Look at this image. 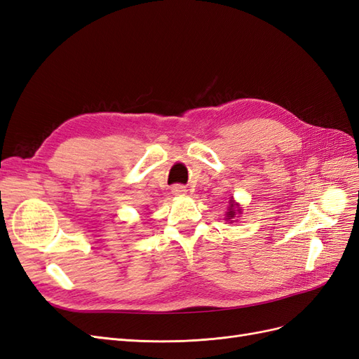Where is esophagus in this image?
Wrapping results in <instances>:
<instances>
[{
	"instance_id": "obj_1",
	"label": "esophagus",
	"mask_w": 359,
	"mask_h": 359,
	"mask_svg": "<svg viewBox=\"0 0 359 359\" xmlns=\"http://www.w3.org/2000/svg\"><path fill=\"white\" fill-rule=\"evenodd\" d=\"M186 193H187V189L181 186V184H177V186L172 187V194H175V196H184Z\"/></svg>"
}]
</instances>
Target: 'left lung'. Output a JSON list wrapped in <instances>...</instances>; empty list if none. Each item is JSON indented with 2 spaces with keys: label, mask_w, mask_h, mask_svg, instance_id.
<instances>
[{
  "label": "left lung",
  "mask_w": 359,
  "mask_h": 359,
  "mask_svg": "<svg viewBox=\"0 0 359 359\" xmlns=\"http://www.w3.org/2000/svg\"><path fill=\"white\" fill-rule=\"evenodd\" d=\"M236 212L241 214V208H240V205L235 203L233 198H231V199H229V206H227V212H226V217H227L226 220L233 219V217L236 215ZM231 222H233V220H231Z\"/></svg>",
  "instance_id": "left-lung-1"
}]
</instances>
